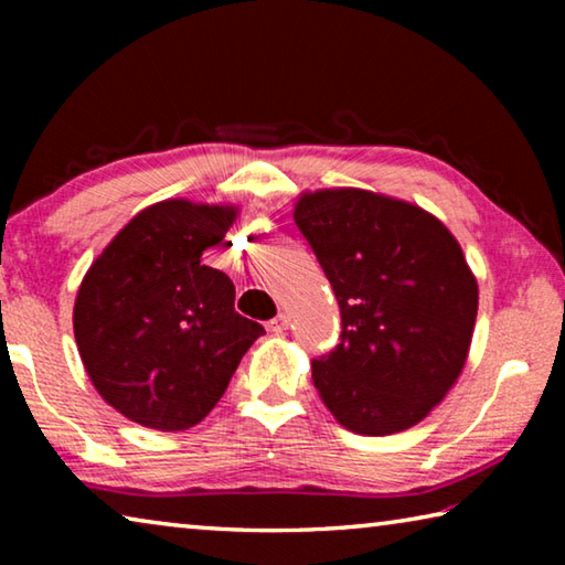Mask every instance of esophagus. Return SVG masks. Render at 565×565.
Listing matches in <instances>:
<instances>
[{
    "mask_svg": "<svg viewBox=\"0 0 565 565\" xmlns=\"http://www.w3.org/2000/svg\"><path fill=\"white\" fill-rule=\"evenodd\" d=\"M266 329H269L271 333H284L286 329H289V319H286L284 313H279V317L266 323Z\"/></svg>",
    "mask_w": 565,
    "mask_h": 565,
    "instance_id": "1",
    "label": "esophagus"
}]
</instances>
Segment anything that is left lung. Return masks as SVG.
Here are the masks:
<instances>
[{
	"label": "left lung",
	"mask_w": 565,
	"mask_h": 565,
	"mask_svg": "<svg viewBox=\"0 0 565 565\" xmlns=\"http://www.w3.org/2000/svg\"><path fill=\"white\" fill-rule=\"evenodd\" d=\"M294 222L341 309V337L311 361L323 404L353 434L416 426L448 394L471 347L476 276L424 209L366 189L301 194Z\"/></svg>",
	"instance_id": "obj_1"
}]
</instances>
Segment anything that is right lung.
Listing matches in <instances>:
<instances>
[{
	"mask_svg": "<svg viewBox=\"0 0 565 565\" xmlns=\"http://www.w3.org/2000/svg\"><path fill=\"white\" fill-rule=\"evenodd\" d=\"M234 206L169 199L145 209L89 266L74 339L99 396L157 431L196 426L264 327L234 311L236 289L202 262Z\"/></svg>",
	"mask_w": 565,
	"mask_h": 565,
	"instance_id": "right-lung-1",
	"label": "right lung"
}]
</instances>
